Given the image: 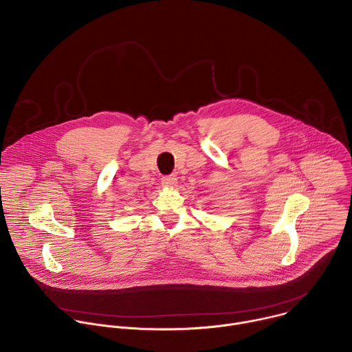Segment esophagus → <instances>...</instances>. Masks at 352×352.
<instances>
[{"label":"esophagus","instance_id":"1","mask_svg":"<svg viewBox=\"0 0 352 352\" xmlns=\"http://www.w3.org/2000/svg\"><path fill=\"white\" fill-rule=\"evenodd\" d=\"M177 182H178V179L175 175H166L162 178V185L164 188H174L177 185Z\"/></svg>","mask_w":352,"mask_h":352}]
</instances>
